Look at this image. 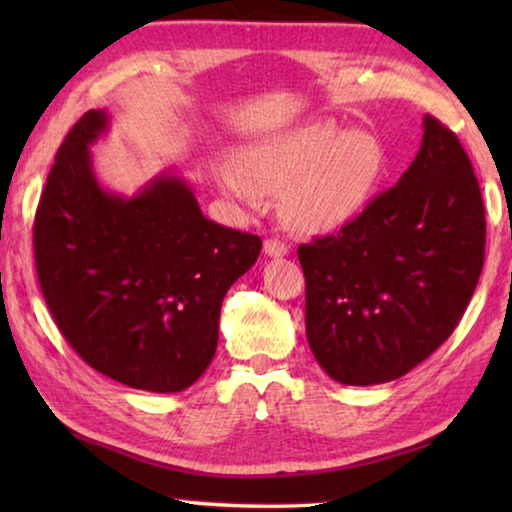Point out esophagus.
Listing matches in <instances>:
<instances>
[{
  "instance_id": "34e87169",
  "label": "esophagus",
  "mask_w": 512,
  "mask_h": 512,
  "mask_svg": "<svg viewBox=\"0 0 512 512\" xmlns=\"http://www.w3.org/2000/svg\"><path fill=\"white\" fill-rule=\"evenodd\" d=\"M264 253L268 257H284V255H289V246L280 239H266L264 241Z\"/></svg>"
}]
</instances>
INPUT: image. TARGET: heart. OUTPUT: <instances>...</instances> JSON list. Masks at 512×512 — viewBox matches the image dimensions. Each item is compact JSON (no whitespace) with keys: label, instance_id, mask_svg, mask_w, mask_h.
Listing matches in <instances>:
<instances>
[{"label":"heart","instance_id":"b5f03b06","mask_svg":"<svg viewBox=\"0 0 512 512\" xmlns=\"http://www.w3.org/2000/svg\"><path fill=\"white\" fill-rule=\"evenodd\" d=\"M248 171L221 169V183L248 205L262 192L284 194L289 221L305 232H327L354 219L375 194L386 169L379 137L314 121L277 133L246 151Z\"/></svg>","mask_w":512,"mask_h":512}]
</instances>
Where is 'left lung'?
I'll use <instances>...</instances> for the list:
<instances>
[{
  "instance_id": "left-lung-1",
  "label": "left lung",
  "mask_w": 512,
  "mask_h": 512,
  "mask_svg": "<svg viewBox=\"0 0 512 512\" xmlns=\"http://www.w3.org/2000/svg\"><path fill=\"white\" fill-rule=\"evenodd\" d=\"M485 212L458 137L424 117L397 185L336 235L298 248L307 341L329 377L372 386L406 375L454 332L479 282Z\"/></svg>"
}]
</instances>
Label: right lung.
<instances>
[{
    "mask_svg": "<svg viewBox=\"0 0 512 512\" xmlns=\"http://www.w3.org/2000/svg\"><path fill=\"white\" fill-rule=\"evenodd\" d=\"M108 124L106 110L85 112L56 153L33 223L40 289L88 366L140 391L178 393L210 366L221 302L262 239L205 219L176 173L135 196L103 189L90 146Z\"/></svg>",
    "mask_w": 512,
    "mask_h": 512,
    "instance_id": "right-lung-1",
    "label": "right lung"
}]
</instances>
